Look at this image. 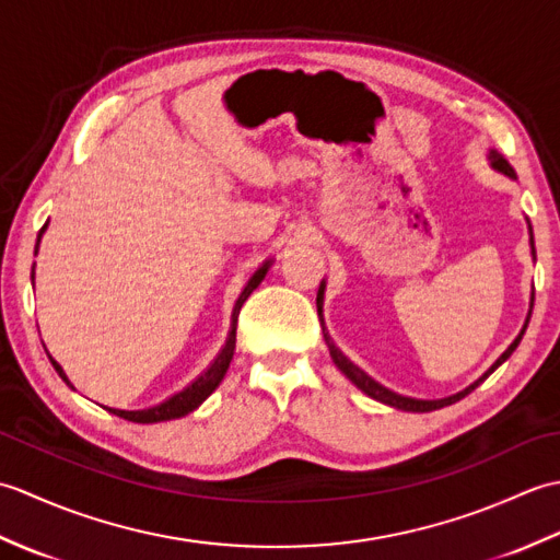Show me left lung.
<instances>
[{"label": "left lung", "instance_id": "obj_1", "mask_svg": "<svg viewBox=\"0 0 560 560\" xmlns=\"http://www.w3.org/2000/svg\"><path fill=\"white\" fill-rule=\"evenodd\" d=\"M489 161H491V168H495L498 173H503V175H508V177H513L515 180V171H513V165H510L501 153L498 151H491L489 153ZM529 245H532V255H534V235H532V225H529ZM323 301H325V281L319 283V291H317V311H319V305H323ZM529 307H534V295H532V303H529ZM527 325H529V315H527V323H525V327H522V331L517 335V339L510 343V347L503 351V355L501 359H498L489 371H486L477 383L474 385H469L467 389H462V392H457V395H452V397H445V399H413V397H401V395H397V392H392V389H387V387H383L380 383H375V380L368 375V373H363L359 365H353L347 355H343L337 347H335V341H331V337L327 335V329L323 327V335H325V341H327V347H329V355H331V361L337 363V368L339 371L347 375L351 383L359 387V389H363L368 397H373V399H377V401H383V404H389V407H395V409H401V411H419V413H423V411H435V409H443V407H450V404H455V401H459L462 397H467L471 389H477L486 377H489L498 365L501 363H505L508 359H510V353H513L515 349H517V343H520V339H522V335H525V329H527Z\"/></svg>", "mask_w": 560, "mask_h": 560}]
</instances>
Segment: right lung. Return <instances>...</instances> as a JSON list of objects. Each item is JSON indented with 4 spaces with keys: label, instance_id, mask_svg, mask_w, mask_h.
<instances>
[{
    "label": "right lung",
    "instance_id": "right-lung-1",
    "mask_svg": "<svg viewBox=\"0 0 560 560\" xmlns=\"http://www.w3.org/2000/svg\"><path fill=\"white\" fill-rule=\"evenodd\" d=\"M45 229H47V223L43 225L40 233H38V243H40V235H43ZM35 253H38V247H35ZM269 265H271V259H267L265 265H261V267L253 273V277H249L247 287L243 289L241 295H237L235 307H233V325H231V331H229V339H225L223 349L219 351L217 359H213V363L207 368L205 373H201V375L195 380L192 385H187L183 392H177V395H173V397H168L165 401L156 404V407H149V409H139V411H125V409H110V407H105V409L113 411L115 416H120V419L132 421V423L171 421V419H180V416H185V413H189V411H195V409L199 407V404L205 401V399L211 395V392L219 387V383L223 380L225 371H229V365H231V361H233V351H235V325H237V315H241V307H243V303L249 299V293H253V291L259 287V283H261V279L267 277ZM52 365H55V371L59 373V377H62L65 383L71 387V383H69L65 371H62V365H57L55 361H52Z\"/></svg>",
    "mask_w": 560,
    "mask_h": 560
}]
</instances>
